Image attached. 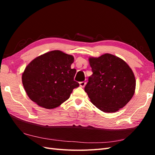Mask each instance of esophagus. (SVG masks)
Segmentation results:
<instances>
[{
	"mask_svg": "<svg viewBox=\"0 0 155 155\" xmlns=\"http://www.w3.org/2000/svg\"><path fill=\"white\" fill-rule=\"evenodd\" d=\"M85 85H86V82H85V81H81L79 83V85H80L81 87H83V88L85 87Z\"/></svg>",
	"mask_w": 155,
	"mask_h": 155,
	"instance_id": "esophagus-1",
	"label": "esophagus"
}]
</instances>
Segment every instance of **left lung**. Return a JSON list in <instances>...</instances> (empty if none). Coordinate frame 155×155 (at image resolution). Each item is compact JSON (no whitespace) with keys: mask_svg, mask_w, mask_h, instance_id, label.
<instances>
[{"mask_svg":"<svg viewBox=\"0 0 155 155\" xmlns=\"http://www.w3.org/2000/svg\"><path fill=\"white\" fill-rule=\"evenodd\" d=\"M93 74L85 87L91 101L104 112H115L133 97L136 79L123 59L110 54L90 58Z\"/></svg>","mask_w":155,"mask_h":155,"instance_id":"1","label":"left lung"}]
</instances>
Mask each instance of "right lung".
<instances>
[{"label": "right lung", "instance_id": "1", "mask_svg": "<svg viewBox=\"0 0 155 155\" xmlns=\"http://www.w3.org/2000/svg\"><path fill=\"white\" fill-rule=\"evenodd\" d=\"M74 57L59 50L48 51L28 64L22 76L30 99L45 109L58 107L79 86L74 80L76 69L71 68Z\"/></svg>", "mask_w": 155, "mask_h": 155}]
</instances>
